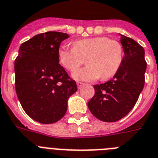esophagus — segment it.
<instances>
[{"label":"esophagus","instance_id":"1","mask_svg":"<svg viewBox=\"0 0 158 158\" xmlns=\"http://www.w3.org/2000/svg\"><path fill=\"white\" fill-rule=\"evenodd\" d=\"M83 85H84V83H80V82H78V83H77V87H78V89H81V88H82V87H83Z\"/></svg>","mask_w":158,"mask_h":158}]
</instances>
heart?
Wrapping results in <instances>:
<instances>
[{
  "mask_svg": "<svg viewBox=\"0 0 158 158\" xmlns=\"http://www.w3.org/2000/svg\"><path fill=\"white\" fill-rule=\"evenodd\" d=\"M60 65L73 71L85 59L88 66L72 73L76 80L93 81L101 78L106 80L117 73L123 59V45L106 36H96L79 40L73 48L61 45L57 51Z\"/></svg>",
  "mask_w": 158,
  "mask_h": 158,
  "instance_id": "heart-1",
  "label": "heart"
}]
</instances>
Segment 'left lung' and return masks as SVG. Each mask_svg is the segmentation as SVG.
<instances>
[{
	"label": "left lung",
	"instance_id": "8db88e82",
	"mask_svg": "<svg viewBox=\"0 0 158 158\" xmlns=\"http://www.w3.org/2000/svg\"><path fill=\"white\" fill-rule=\"evenodd\" d=\"M124 56L114 78L94 85V95L87 102L94 117L106 123L125 117L136 104L145 84V50L131 38L121 35Z\"/></svg>",
	"mask_w": 158,
	"mask_h": 158
}]
</instances>
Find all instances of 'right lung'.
Returning <instances> with one entry per match:
<instances>
[{
    "label": "right lung",
    "instance_id": "obj_1",
    "mask_svg": "<svg viewBox=\"0 0 158 158\" xmlns=\"http://www.w3.org/2000/svg\"><path fill=\"white\" fill-rule=\"evenodd\" d=\"M69 35L38 34L20 45L15 60V87L22 108L31 118L52 124L62 118L68 100L77 91L75 81L59 64L57 51Z\"/></svg>",
    "mask_w": 158,
    "mask_h": 158
}]
</instances>
